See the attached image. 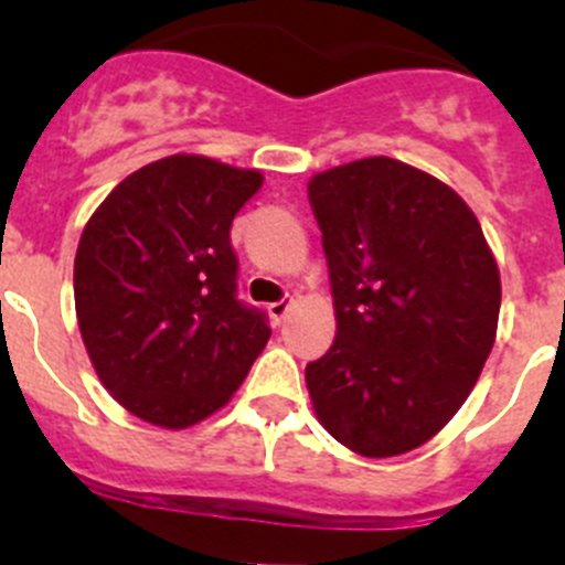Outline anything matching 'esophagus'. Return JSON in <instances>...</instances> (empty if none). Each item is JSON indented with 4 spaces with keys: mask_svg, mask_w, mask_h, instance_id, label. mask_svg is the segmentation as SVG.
Wrapping results in <instances>:
<instances>
[{
    "mask_svg": "<svg viewBox=\"0 0 565 565\" xmlns=\"http://www.w3.org/2000/svg\"><path fill=\"white\" fill-rule=\"evenodd\" d=\"M292 303H295L292 298L276 300V303H270V306H267V311H270V317H273V320H276V322H281L284 317L289 315V309H292Z\"/></svg>",
    "mask_w": 565,
    "mask_h": 565,
    "instance_id": "obj_1",
    "label": "esophagus"
}]
</instances>
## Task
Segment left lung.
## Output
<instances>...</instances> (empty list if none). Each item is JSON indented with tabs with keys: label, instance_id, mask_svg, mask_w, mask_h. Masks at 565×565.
Wrapping results in <instances>:
<instances>
[{
	"label": "left lung",
	"instance_id": "8db88e82",
	"mask_svg": "<svg viewBox=\"0 0 565 565\" xmlns=\"http://www.w3.org/2000/svg\"><path fill=\"white\" fill-rule=\"evenodd\" d=\"M337 339L306 366L322 428L364 458L434 439L478 383L500 320V267L467 201L392 157L309 179Z\"/></svg>",
	"mask_w": 565,
	"mask_h": 565
}]
</instances>
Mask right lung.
I'll return each instance as SVG.
<instances>
[{
    "label": "right lung",
    "instance_id": "obj_1",
    "mask_svg": "<svg viewBox=\"0 0 565 565\" xmlns=\"http://www.w3.org/2000/svg\"><path fill=\"white\" fill-rule=\"evenodd\" d=\"M259 171L173 154L129 173L87 221L74 259L82 342L129 414L168 430L232 399L265 350L262 311L237 300L232 221Z\"/></svg>",
    "mask_w": 565,
    "mask_h": 565
}]
</instances>
